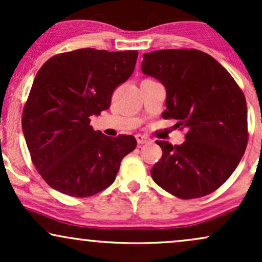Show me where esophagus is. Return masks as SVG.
Returning <instances> with one entry per match:
<instances>
[{
	"label": "esophagus",
	"mask_w": 262,
	"mask_h": 262,
	"mask_svg": "<svg viewBox=\"0 0 262 262\" xmlns=\"http://www.w3.org/2000/svg\"><path fill=\"white\" fill-rule=\"evenodd\" d=\"M135 138H137L138 144H146V143H150V141H151V138L148 137V135H145V134H137L135 135Z\"/></svg>",
	"instance_id": "esophagus-1"
}]
</instances>
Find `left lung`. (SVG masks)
Here are the masks:
<instances>
[{
	"mask_svg": "<svg viewBox=\"0 0 262 262\" xmlns=\"http://www.w3.org/2000/svg\"><path fill=\"white\" fill-rule=\"evenodd\" d=\"M141 71L166 89L165 119L187 133L181 145L156 140L162 156L152 180L173 196H207L229 179L248 145L246 100L231 75L197 49L145 53Z\"/></svg>",
	"mask_w": 262,
	"mask_h": 262,
	"instance_id": "1",
	"label": "left lung"
}]
</instances>
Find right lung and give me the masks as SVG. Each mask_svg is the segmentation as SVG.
Returning a JSON list of instances; mask_svg holds the SVG:
<instances>
[{
  "label": "right lung",
  "mask_w": 262,
  "mask_h": 262,
  "mask_svg": "<svg viewBox=\"0 0 262 262\" xmlns=\"http://www.w3.org/2000/svg\"><path fill=\"white\" fill-rule=\"evenodd\" d=\"M137 58V50L85 48L54 55L35 75L22 128L33 164L52 188L90 197L116 180L137 140L107 137L90 122L110 108L113 91L132 76Z\"/></svg>",
  "instance_id": "1"
}]
</instances>
